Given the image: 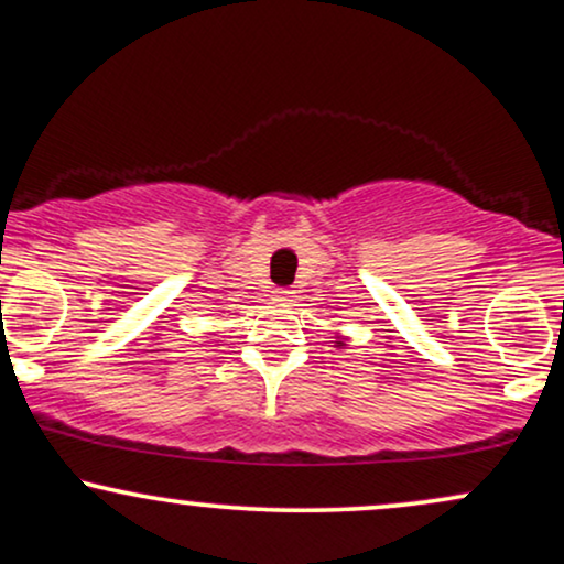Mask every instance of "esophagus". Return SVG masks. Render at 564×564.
Returning <instances> with one entry per match:
<instances>
[{
    "label": "esophagus",
    "instance_id": "34e87169",
    "mask_svg": "<svg viewBox=\"0 0 564 564\" xmlns=\"http://www.w3.org/2000/svg\"><path fill=\"white\" fill-rule=\"evenodd\" d=\"M274 297H276V301H280L282 305H293V303L297 301V293H295V290L280 288V290H274Z\"/></svg>",
    "mask_w": 564,
    "mask_h": 564
}]
</instances>
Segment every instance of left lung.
Masks as SVG:
<instances>
[{
  "instance_id": "1",
  "label": "left lung",
  "mask_w": 564,
  "mask_h": 564,
  "mask_svg": "<svg viewBox=\"0 0 564 564\" xmlns=\"http://www.w3.org/2000/svg\"><path fill=\"white\" fill-rule=\"evenodd\" d=\"M335 347H345V337L343 335H337V345Z\"/></svg>"
}]
</instances>
